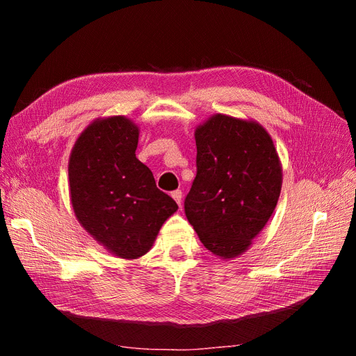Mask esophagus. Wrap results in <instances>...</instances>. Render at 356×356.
<instances>
[{
	"mask_svg": "<svg viewBox=\"0 0 356 356\" xmlns=\"http://www.w3.org/2000/svg\"><path fill=\"white\" fill-rule=\"evenodd\" d=\"M170 196L174 197V200L178 203V207H181V202H182V193H181V190L172 191V195H170Z\"/></svg>",
	"mask_w": 356,
	"mask_h": 356,
	"instance_id": "34e87169",
	"label": "esophagus"
}]
</instances>
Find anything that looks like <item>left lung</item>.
Returning a JSON list of instances; mask_svg holds the SVG:
<instances>
[{"label":"left lung","instance_id":"obj_1","mask_svg":"<svg viewBox=\"0 0 356 356\" xmlns=\"http://www.w3.org/2000/svg\"><path fill=\"white\" fill-rule=\"evenodd\" d=\"M197 174L184 202L203 246L222 260L252 245L277 204L282 165L272 136L250 118L213 114L195 131Z\"/></svg>","mask_w":356,"mask_h":356}]
</instances>
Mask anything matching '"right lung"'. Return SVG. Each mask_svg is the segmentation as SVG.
Here are the masks:
<instances>
[{
  "instance_id": "1",
  "label": "right lung",
  "mask_w": 356,
  "mask_h": 356,
  "mask_svg": "<svg viewBox=\"0 0 356 356\" xmlns=\"http://www.w3.org/2000/svg\"><path fill=\"white\" fill-rule=\"evenodd\" d=\"M139 127L124 115L99 117L75 141L68 161L75 218L106 251L124 260L147 254L178 204L135 156Z\"/></svg>"
}]
</instances>
